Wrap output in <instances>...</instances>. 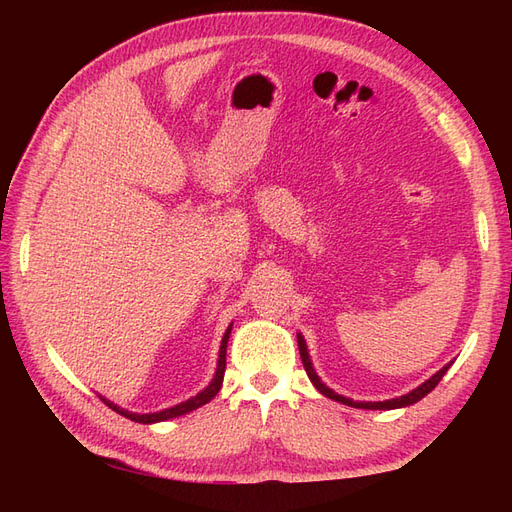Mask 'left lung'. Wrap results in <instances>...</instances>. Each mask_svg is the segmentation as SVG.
I'll use <instances>...</instances> for the list:
<instances>
[{
  "mask_svg": "<svg viewBox=\"0 0 512 512\" xmlns=\"http://www.w3.org/2000/svg\"><path fill=\"white\" fill-rule=\"evenodd\" d=\"M297 342H299V352H301L303 367H305V371H307V378L312 380V384L316 386V389H318L324 397H329V399L339 401V404L350 406V408H363V410H395V408H406V406H412V404H416V401H421L425 395H429L433 389H436L438 382L442 380V376H444L446 371H448V367L453 365V361H451V363H446V365H444L440 371H436V374H433L429 380H425L423 384H418L416 389H412L410 393L401 395V397L386 399V401H354V399H350V397L337 395L333 389H329V386L320 380V376L316 374V369H314V365H312V359H309L307 344H305V339H303V335H301V333H297Z\"/></svg>",
  "mask_w": 512,
  "mask_h": 512,
  "instance_id": "8db88e82",
  "label": "left lung"
}]
</instances>
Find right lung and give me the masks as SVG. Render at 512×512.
<instances>
[{"instance_id":"1","label":"right lung","mask_w":512,"mask_h":512,"mask_svg":"<svg viewBox=\"0 0 512 512\" xmlns=\"http://www.w3.org/2000/svg\"><path fill=\"white\" fill-rule=\"evenodd\" d=\"M230 331H232V324H228V329H226V333H224V337H222L220 354H218V367H215V374H213L211 382L205 386L203 391L196 393V395H194V397H190V399L181 401V404H177V406H173V408H164V410H160V412L138 414V412H130V410H126V408H121V406L113 404V401H108V399H106V397H102V395H100V399L104 401V404H106L108 408L115 410L117 414L130 418V421H134V423H143V425L162 423V421H168V418H177V416H181V414H188V412H192V410H196V408H200V406L209 404V401H211L215 395H218V391L222 389L224 369H226V346H228Z\"/></svg>"}]
</instances>
